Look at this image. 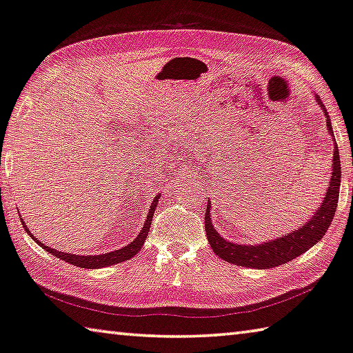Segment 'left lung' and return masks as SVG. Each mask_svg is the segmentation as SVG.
<instances>
[{"instance_id": "left-lung-1", "label": "left lung", "mask_w": 353, "mask_h": 353, "mask_svg": "<svg viewBox=\"0 0 353 353\" xmlns=\"http://www.w3.org/2000/svg\"><path fill=\"white\" fill-rule=\"evenodd\" d=\"M316 103L321 106L323 115H325L328 134L333 139V164H332V175L328 178V188L325 190V197L317 206V210L311 214L307 222L300 225L297 230L291 231L280 236V238L265 241L261 244H238L231 242L219 234L211 221V201L208 200L206 216H205V228L206 238L212 252L223 259V261L242 265V268L252 269H274L276 265L292 261L294 258L308 252L311 247L316 245L322 239V236L327 233L330 227L332 219L336 212L338 199H339V186H341V161H339V150L334 141L332 120L328 115L325 106L321 100V97L314 94Z\"/></svg>"}]
</instances>
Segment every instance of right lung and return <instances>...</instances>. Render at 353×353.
Segmentation results:
<instances>
[{
    "instance_id": "1",
    "label": "right lung",
    "mask_w": 353,
    "mask_h": 353,
    "mask_svg": "<svg viewBox=\"0 0 353 353\" xmlns=\"http://www.w3.org/2000/svg\"><path fill=\"white\" fill-rule=\"evenodd\" d=\"M161 195L158 194L156 197L153 199L152 205H150V210H148V216L145 219V223H143V227L141 230V233L137 234V238L130 242L128 245H125L122 248H119V250H114V252H109V253H103V255H77V253H65V252H61V250H56V248H51L48 245H45L40 242L36 236L31 233V230L26 227L25 222H23V228L26 230V233L31 236V238L37 242V244L45 248L46 252L51 253V255H54L56 258H61L62 261H65L68 264H73L77 265V268H83V269H101V268H108V265H112V264H119V263H123V261H128L132 256L136 255V253L141 250L143 242H145L147 236H148V231H150V225H152L153 221V214H154V210L156 206H158V201H159Z\"/></svg>"
}]
</instances>
